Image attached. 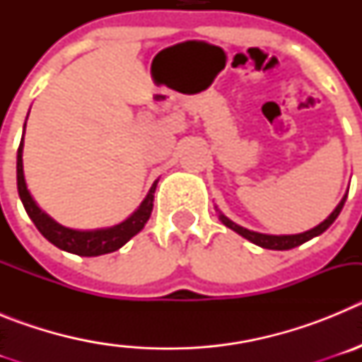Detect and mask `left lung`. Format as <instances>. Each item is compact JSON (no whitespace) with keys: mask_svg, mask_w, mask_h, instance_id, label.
Segmentation results:
<instances>
[{"mask_svg":"<svg viewBox=\"0 0 362 362\" xmlns=\"http://www.w3.org/2000/svg\"><path fill=\"white\" fill-rule=\"evenodd\" d=\"M346 197H348V194H344V197L339 201V204L335 206L334 212L326 217L321 225L313 226L312 230H306V232H303V233H292V235H270V233H259V232H254V230L243 228V226H239L238 223H233L232 219H228L225 214H221L219 210H217V206H216V210L219 212V221L223 223V225L228 226V228L233 230V232H238L239 235H243L245 239H248L250 243H254V245L261 246V248H268V250H290V248H296V246L303 245V243H306V241H310V239L321 235V233L325 232V230L328 228V226H330L335 219H337V216L341 214V210H343Z\"/></svg>","mask_w":362,"mask_h":362,"instance_id":"obj_1","label":"left lung"}]
</instances>
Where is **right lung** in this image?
I'll use <instances>...</instances> for the list:
<instances>
[{"label": "right lung", "mask_w": 362, "mask_h": 362, "mask_svg": "<svg viewBox=\"0 0 362 362\" xmlns=\"http://www.w3.org/2000/svg\"><path fill=\"white\" fill-rule=\"evenodd\" d=\"M27 127V121H25ZM25 134V129H23ZM16 174H18V194L19 199L23 203L25 210H27L28 217L32 223L36 225L47 241L57 246L59 250L70 252V254L81 255V257H95V255L110 254V252L119 250L124 243H129L130 239L143 230L146 225L150 214L153 209V192L158 187V181L152 185L143 203L137 206L136 212L130 217L119 223V225L108 226V228H95V230H74L69 226L59 225L57 221H54L49 214L41 210L34 197L30 196V192L27 188V181H25L23 174V137L19 143L18 148V163H16Z\"/></svg>", "instance_id": "1"}]
</instances>
